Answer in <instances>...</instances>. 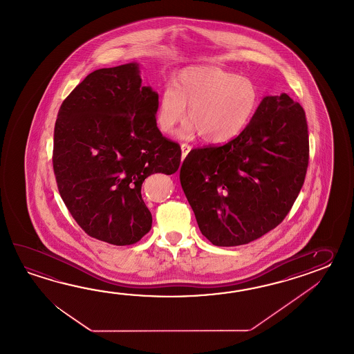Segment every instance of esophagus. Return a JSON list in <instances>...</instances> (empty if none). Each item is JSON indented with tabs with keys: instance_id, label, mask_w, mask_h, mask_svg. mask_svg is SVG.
<instances>
[{
	"instance_id": "34e87169",
	"label": "esophagus",
	"mask_w": 354,
	"mask_h": 354,
	"mask_svg": "<svg viewBox=\"0 0 354 354\" xmlns=\"http://www.w3.org/2000/svg\"><path fill=\"white\" fill-rule=\"evenodd\" d=\"M180 151H182V159H185L188 153H189V151H191V147L188 144H182L180 145Z\"/></svg>"
}]
</instances>
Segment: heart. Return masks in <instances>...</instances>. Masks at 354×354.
Masks as SVG:
<instances>
[{
	"label": "heart",
	"mask_w": 354,
	"mask_h": 354,
	"mask_svg": "<svg viewBox=\"0 0 354 354\" xmlns=\"http://www.w3.org/2000/svg\"><path fill=\"white\" fill-rule=\"evenodd\" d=\"M258 90L247 77L215 66L185 68L159 97L156 122L165 134H172L186 116L180 136L191 140L203 136L210 144H225L241 136L258 106Z\"/></svg>",
	"instance_id": "b5f03b06"
}]
</instances>
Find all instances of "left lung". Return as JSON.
Masks as SVG:
<instances>
[{"instance_id":"1","label":"left lung","mask_w":354,"mask_h":354,"mask_svg":"<svg viewBox=\"0 0 354 354\" xmlns=\"http://www.w3.org/2000/svg\"><path fill=\"white\" fill-rule=\"evenodd\" d=\"M308 163V122L286 93L264 96L241 136L188 153L180 186L203 235L218 247L248 244L286 218Z\"/></svg>"}]
</instances>
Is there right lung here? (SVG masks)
I'll use <instances>...</instances> for the list:
<instances>
[{"mask_svg": "<svg viewBox=\"0 0 354 354\" xmlns=\"http://www.w3.org/2000/svg\"><path fill=\"white\" fill-rule=\"evenodd\" d=\"M158 93L142 86L139 63L101 68L60 106L54 128L53 168L62 200L86 233L130 245L151 230L144 180L172 174L178 144L156 122Z\"/></svg>", "mask_w": 354, "mask_h": 354, "instance_id": "1", "label": "right lung"}]
</instances>
